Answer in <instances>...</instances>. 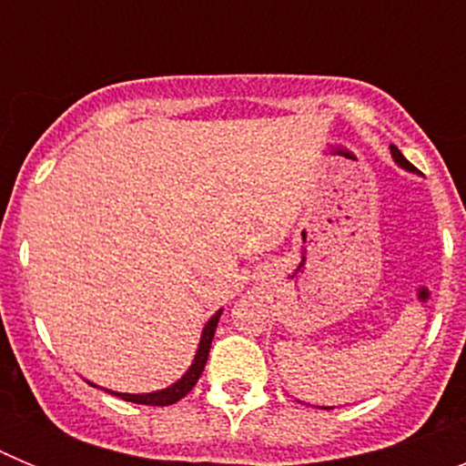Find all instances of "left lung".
<instances>
[{"label": "left lung", "mask_w": 466, "mask_h": 466, "mask_svg": "<svg viewBox=\"0 0 466 466\" xmlns=\"http://www.w3.org/2000/svg\"><path fill=\"white\" fill-rule=\"evenodd\" d=\"M390 149H392V156H394V160H397L399 166H401V167H406V170H410V172H413V170H415V167H413V166H410L409 160L403 158V156H401V151H399V149H397V147H390Z\"/></svg>", "instance_id": "8db88e82"}]
</instances>
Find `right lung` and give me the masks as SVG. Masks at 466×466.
Listing matches in <instances>:
<instances>
[{
    "label": "right lung",
    "instance_id": "right-lung-1",
    "mask_svg": "<svg viewBox=\"0 0 466 466\" xmlns=\"http://www.w3.org/2000/svg\"><path fill=\"white\" fill-rule=\"evenodd\" d=\"M219 315H221V310L217 312V315H214L208 324H205L203 336H200V345H198L196 360H193L191 369L184 373L182 380H177L175 385L167 387V390H160V392H151V394H118V392H109V394H116V397H121L123 401L144 403V406H170V403H177L179 399L187 397L193 387H196L200 373L205 371V361H208L209 348H212V339H214V331H217Z\"/></svg>",
    "mask_w": 466,
    "mask_h": 466
}]
</instances>
